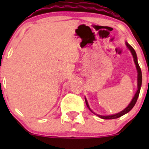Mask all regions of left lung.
<instances>
[{
  "label": "left lung",
  "instance_id": "8db88e82",
  "mask_svg": "<svg viewBox=\"0 0 149 149\" xmlns=\"http://www.w3.org/2000/svg\"><path fill=\"white\" fill-rule=\"evenodd\" d=\"M126 45H127V47H128V49H130V52H131L132 55H133V58H134L135 64H136V68H137V70H138V90H137V91H136V94H135L134 97H133V100H132L131 102L130 103V104H129L128 106H127V107H126L125 109H124V110L122 111V112H119V113H118V114H115V115H108V116H102V115H97V116H99V117H100V118H102V119H104V120L116 119V118H120V117H121V116H123V115H124L125 114H126V113H127V112H130V111L132 109H133V107H134V105L136 104V102H137V100H138V97H139V93H140V90H141V84H142V73H141V68H140V66L139 65V63H138L137 55H136V51L134 50V49H133V48L132 47L130 46V45H129L127 42H126ZM85 101H86V104L87 107H88V109H89L91 111V109H90L89 106H88V102H87L86 99V98H85ZM91 112H92V111H91ZM95 115H96V114H95Z\"/></svg>",
  "mask_w": 149,
  "mask_h": 149
}]
</instances>
